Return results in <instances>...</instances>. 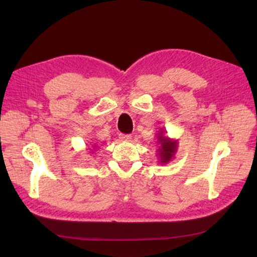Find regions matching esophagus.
<instances>
[{"label":"esophagus","instance_id":"obj_1","mask_svg":"<svg viewBox=\"0 0 257 257\" xmlns=\"http://www.w3.org/2000/svg\"><path fill=\"white\" fill-rule=\"evenodd\" d=\"M119 138L121 142H131L132 141V135H124V134H120Z\"/></svg>","mask_w":257,"mask_h":257}]
</instances>
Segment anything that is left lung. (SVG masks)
<instances>
[{"mask_svg": "<svg viewBox=\"0 0 257 257\" xmlns=\"http://www.w3.org/2000/svg\"><path fill=\"white\" fill-rule=\"evenodd\" d=\"M158 139V158L161 164H167L175 158L178 150V141L165 136V131H160L155 135Z\"/></svg>", "mask_w": 257, "mask_h": 257, "instance_id": "left-lung-1", "label": "left lung"}]
</instances>
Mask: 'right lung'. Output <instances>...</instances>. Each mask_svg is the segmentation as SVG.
Instances as JSON below:
<instances>
[{
  "mask_svg": "<svg viewBox=\"0 0 257 257\" xmlns=\"http://www.w3.org/2000/svg\"><path fill=\"white\" fill-rule=\"evenodd\" d=\"M93 147H94V148H95V147H96V146H93ZM94 148H93V149H94Z\"/></svg>",
  "mask_w": 257,
  "mask_h": 257,
  "instance_id": "1",
  "label": "right lung"
}]
</instances>
